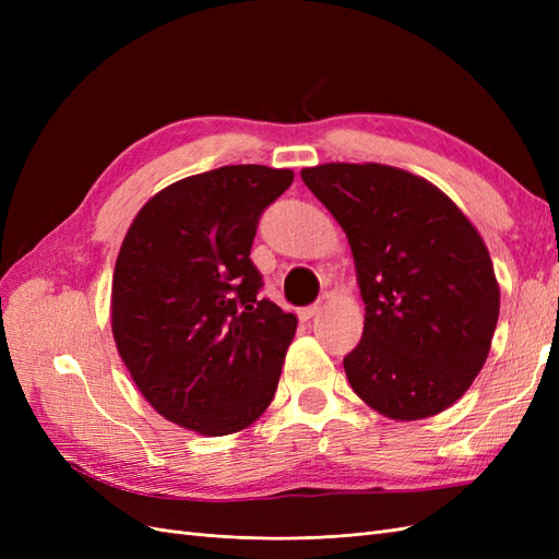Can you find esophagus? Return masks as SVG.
<instances>
[{
	"label": "esophagus",
	"mask_w": 559,
	"mask_h": 559,
	"mask_svg": "<svg viewBox=\"0 0 559 559\" xmlns=\"http://www.w3.org/2000/svg\"><path fill=\"white\" fill-rule=\"evenodd\" d=\"M317 312H319V302H314V306L302 308L298 314H300V319H306V321H308V319H312Z\"/></svg>",
	"instance_id": "obj_1"
}]
</instances>
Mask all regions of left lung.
Wrapping results in <instances>:
<instances>
[{
  "label": "left lung",
  "mask_w": 559,
  "mask_h": 559,
  "mask_svg": "<svg viewBox=\"0 0 559 559\" xmlns=\"http://www.w3.org/2000/svg\"><path fill=\"white\" fill-rule=\"evenodd\" d=\"M300 177L345 230L366 302L361 341L343 359L354 394L399 421L448 411L485 366L499 319L480 233L401 167L324 163Z\"/></svg>",
  "instance_id": "obj_1"
}]
</instances>
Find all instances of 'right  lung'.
<instances>
[{
    "label": "right lung",
    "mask_w": 559,
    "mask_h": 559,
    "mask_svg": "<svg viewBox=\"0 0 559 559\" xmlns=\"http://www.w3.org/2000/svg\"><path fill=\"white\" fill-rule=\"evenodd\" d=\"M292 170L224 165L165 186L132 218L111 282V333L154 411L200 436L238 433L275 396L298 319L259 298L249 251Z\"/></svg>",
    "instance_id": "right-lung-1"
}]
</instances>
